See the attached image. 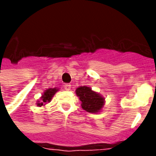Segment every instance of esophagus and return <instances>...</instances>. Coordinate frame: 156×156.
Segmentation results:
<instances>
[{
	"mask_svg": "<svg viewBox=\"0 0 156 156\" xmlns=\"http://www.w3.org/2000/svg\"><path fill=\"white\" fill-rule=\"evenodd\" d=\"M64 88L65 90H67V91H69V90H71V84H69V83H67V84L64 85Z\"/></svg>",
	"mask_w": 156,
	"mask_h": 156,
	"instance_id": "obj_1",
	"label": "esophagus"
}]
</instances>
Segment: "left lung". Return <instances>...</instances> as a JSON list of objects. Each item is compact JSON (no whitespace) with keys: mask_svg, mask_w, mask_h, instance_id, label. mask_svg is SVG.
<instances>
[{"mask_svg":"<svg viewBox=\"0 0 156 156\" xmlns=\"http://www.w3.org/2000/svg\"><path fill=\"white\" fill-rule=\"evenodd\" d=\"M76 94L82 102V108L89 113H97L104 106L105 98L93 91L91 88L83 86L76 89Z\"/></svg>","mask_w":156,"mask_h":156,"instance_id":"obj_1","label":"left lung"}]
</instances>
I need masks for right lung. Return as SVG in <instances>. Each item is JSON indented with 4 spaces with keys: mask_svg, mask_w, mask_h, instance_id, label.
<instances>
[{
    "mask_svg": "<svg viewBox=\"0 0 156 156\" xmlns=\"http://www.w3.org/2000/svg\"><path fill=\"white\" fill-rule=\"evenodd\" d=\"M58 91L57 88H48L46 91L44 92V94H42L41 98V102L37 104L38 106H42L44 105L46 103L51 101V98L53 97V95L55 94V93Z\"/></svg>",
    "mask_w": 156,
    "mask_h": 156,
    "instance_id": "1",
    "label": "right lung"
}]
</instances>
